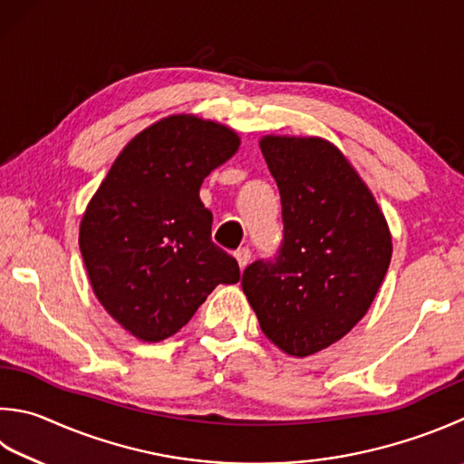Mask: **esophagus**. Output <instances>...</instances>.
Wrapping results in <instances>:
<instances>
[{
	"mask_svg": "<svg viewBox=\"0 0 464 464\" xmlns=\"http://www.w3.org/2000/svg\"><path fill=\"white\" fill-rule=\"evenodd\" d=\"M250 258H252V252H250V248H240V250H236V260H238L240 268H246V265L250 262Z\"/></svg>",
	"mask_w": 464,
	"mask_h": 464,
	"instance_id": "1",
	"label": "esophagus"
}]
</instances>
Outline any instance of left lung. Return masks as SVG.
<instances>
[{
    "instance_id": "left-lung-1",
    "label": "left lung",
    "mask_w": 464,
    "mask_h": 464,
    "mask_svg": "<svg viewBox=\"0 0 464 464\" xmlns=\"http://www.w3.org/2000/svg\"><path fill=\"white\" fill-rule=\"evenodd\" d=\"M281 191L283 242L244 268L242 291L262 334L307 357L355 327L388 273L392 236L368 186L317 137L260 141Z\"/></svg>"
}]
</instances>
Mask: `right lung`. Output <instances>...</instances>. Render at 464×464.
Returning a JSON list of instances; mask_svg holds the SVG:
<instances>
[{
  "instance_id": "add662e5",
  "label": "right lung",
  "mask_w": 464,
  "mask_h": 464,
  "mask_svg": "<svg viewBox=\"0 0 464 464\" xmlns=\"http://www.w3.org/2000/svg\"><path fill=\"white\" fill-rule=\"evenodd\" d=\"M238 145L214 121L161 119L121 151L86 208L78 242L92 291L141 341L178 334L218 285L240 281L199 199L204 178Z\"/></svg>"
}]
</instances>
